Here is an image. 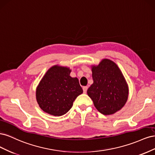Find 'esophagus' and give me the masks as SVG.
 <instances>
[{"label": "esophagus", "instance_id": "esophagus-1", "mask_svg": "<svg viewBox=\"0 0 155 155\" xmlns=\"http://www.w3.org/2000/svg\"><path fill=\"white\" fill-rule=\"evenodd\" d=\"M87 89H88V87H83V92L84 93H86L87 92Z\"/></svg>", "mask_w": 155, "mask_h": 155}]
</instances>
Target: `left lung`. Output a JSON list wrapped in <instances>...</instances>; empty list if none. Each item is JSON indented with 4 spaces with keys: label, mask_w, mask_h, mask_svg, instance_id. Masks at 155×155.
<instances>
[{
    "label": "left lung",
    "mask_w": 155,
    "mask_h": 155,
    "mask_svg": "<svg viewBox=\"0 0 155 155\" xmlns=\"http://www.w3.org/2000/svg\"><path fill=\"white\" fill-rule=\"evenodd\" d=\"M91 70L94 82L88 88V96L101 114L116 113L124 107L129 95L127 83L121 70L109 59L92 65Z\"/></svg>",
    "instance_id": "left-lung-1"
}]
</instances>
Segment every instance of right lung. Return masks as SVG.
Instances as JSON below:
<instances>
[{"instance_id":"1","label":"right lung","mask_w":155,"mask_h":155,"mask_svg":"<svg viewBox=\"0 0 155 155\" xmlns=\"http://www.w3.org/2000/svg\"><path fill=\"white\" fill-rule=\"evenodd\" d=\"M69 67L55 64L41 79L36 88V100L41 109L54 116L65 114L83 93L77 78L70 76Z\"/></svg>"}]
</instances>
